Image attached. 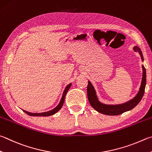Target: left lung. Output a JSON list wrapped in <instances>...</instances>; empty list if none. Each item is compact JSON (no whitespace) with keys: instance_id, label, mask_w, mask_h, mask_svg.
Wrapping results in <instances>:
<instances>
[{"instance_id":"left-lung-1","label":"left lung","mask_w":152,"mask_h":152,"mask_svg":"<svg viewBox=\"0 0 152 152\" xmlns=\"http://www.w3.org/2000/svg\"><path fill=\"white\" fill-rule=\"evenodd\" d=\"M134 50L135 52H138L140 56H141L142 60H143V57L141 50L137 46L134 47ZM143 69V75L142 79L141 86L140 88V91L137 95L132 99L126 103L118 105H106L104 104L99 102L98 100L97 96L95 92L94 88L91 84L90 81H88V84L87 87V95L89 102L91 106L94 108L96 111L105 115H117L123 114L124 112L129 111L136 107L138 103L141 101L142 98L145 92V88L146 84V71L145 67L142 66Z\"/></svg>"}]
</instances>
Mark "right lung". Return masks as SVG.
Instances as JSON below:
<instances>
[{
	"label": "right lung",
	"mask_w": 152,
	"mask_h": 152,
	"mask_svg": "<svg viewBox=\"0 0 152 152\" xmlns=\"http://www.w3.org/2000/svg\"><path fill=\"white\" fill-rule=\"evenodd\" d=\"M72 84H69L66 87L65 90L64 91V92H63V95L62 96V98H61V100H60V103L58 104V105L54 108L53 110H50V111H48V112H42V113H30L28 112H26L25 110H23L24 112H25L26 114H28L29 115H31V116H49V115H52L54 114H56V113L59 111V110L62 108V107L63 106V104H64V98H65V96L67 92L68 91V90L70 89V88Z\"/></svg>",
	"instance_id": "right-lung-1"
}]
</instances>
